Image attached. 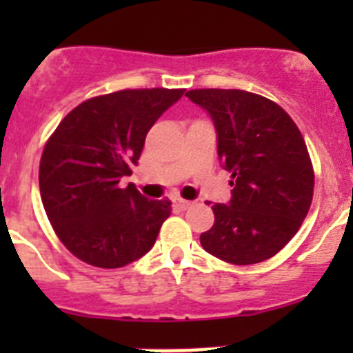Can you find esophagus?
Here are the masks:
<instances>
[{"label": "esophagus", "instance_id": "esophagus-1", "mask_svg": "<svg viewBox=\"0 0 353 353\" xmlns=\"http://www.w3.org/2000/svg\"><path fill=\"white\" fill-rule=\"evenodd\" d=\"M173 203H174V207L180 208V210H187V208L192 205V201H187V199L176 198V199H173Z\"/></svg>", "mask_w": 353, "mask_h": 353}]
</instances>
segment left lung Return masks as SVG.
Listing matches in <instances>:
<instances>
[{"mask_svg": "<svg viewBox=\"0 0 353 353\" xmlns=\"http://www.w3.org/2000/svg\"><path fill=\"white\" fill-rule=\"evenodd\" d=\"M185 97L210 114L233 185L230 203L212 205L215 223L199 242L228 263L269 260L299 232L313 199V164L301 130L256 93L205 88Z\"/></svg>", "mask_w": 353, "mask_h": 353, "instance_id": "obj_1", "label": "left lung"}]
</instances>
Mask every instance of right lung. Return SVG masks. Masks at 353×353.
<instances>
[{
  "label": "right lung",
  "mask_w": 353,
  "mask_h": 353,
  "mask_svg": "<svg viewBox=\"0 0 353 353\" xmlns=\"http://www.w3.org/2000/svg\"><path fill=\"white\" fill-rule=\"evenodd\" d=\"M185 90H121L93 97L56 127L40 159L39 185L65 248L93 267L118 269L154 248L170 199H146L130 176L145 138Z\"/></svg>",
  "instance_id": "1"
}]
</instances>
